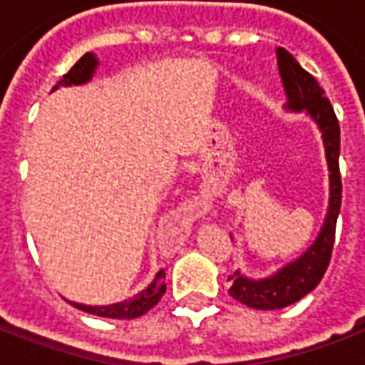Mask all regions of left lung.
I'll use <instances>...</instances> for the list:
<instances>
[{
    "label": "left lung",
    "instance_id": "left-lung-1",
    "mask_svg": "<svg viewBox=\"0 0 365 365\" xmlns=\"http://www.w3.org/2000/svg\"><path fill=\"white\" fill-rule=\"evenodd\" d=\"M275 56H277V70L282 78L283 91L287 97L285 111L305 113L307 117L313 119L321 133L324 158L329 168V207H327L324 221L313 245L299 258L260 279L248 277L240 274L238 269L235 275L229 277V293L232 299L240 301L242 305L262 309V311H274V309L293 305L319 285L329 268L336 219L340 213V201H342V183H340V170H338L340 127H338L334 109L324 97V90L319 86V82L301 68V64L289 52L277 46Z\"/></svg>",
    "mask_w": 365,
    "mask_h": 365
}]
</instances>
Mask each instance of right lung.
I'll return each mask as SVG.
<instances>
[{"label":"right lung","instance_id":"right-lung-1","mask_svg":"<svg viewBox=\"0 0 365 365\" xmlns=\"http://www.w3.org/2000/svg\"><path fill=\"white\" fill-rule=\"evenodd\" d=\"M97 66H99V60L93 52H86L82 58L76 62L74 66L70 68L68 74L62 76L52 91L58 90L60 86L70 88V86H83L88 83L96 74ZM166 293V282H164V269L156 274V277L148 283L143 291H138L136 295L130 299L119 301V303H111V305H83V303H76V301H68L70 305H74L76 309H80L83 313L96 314V317H105V319H136V317H143L144 313H148L152 307L158 303L162 295Z\"/></svg>","mask_w":365,"mask_h":365}]
</instances>
